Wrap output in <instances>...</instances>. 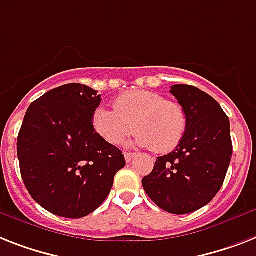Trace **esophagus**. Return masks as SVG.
Listing matches in <instances>:
<instances>
[{
  "label": "esophagus",
  "mask_w": 256,
  "mask_h": 256,
  "mask_svg": "<svg viewBox=\"0 0 256 256\" xmlns=\"http://www.w3.org/2000/svg\"><path fill=\"white\" fill-rule=\"evenodd\" d=\"M124 157H126V161L130 164V161H132L133 158L136 157V154L134 153H124Z\"/></svg>",
  "instance_id": "obj_1"
}]
</instances>
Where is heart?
Here are the masks:
<instances>
[{"mask_svg": "<svg viewBox=\"0 0 256 256\" xmlns=\"http://www.w3.org/2000/svg\"><path fill=\"white\" fill-rule=\"evenodd\" d=\"M95 133L111 145H119L136 133L133 145L168 153L178 146L187 130V115L179 103L164 100L148 90H130L114 100V110L99 106L92 111Z\"/></svg>", "mask_w": 256, "mask_h": 256, "instance_id": "obj_1", "label": "heart"}]
</instances>
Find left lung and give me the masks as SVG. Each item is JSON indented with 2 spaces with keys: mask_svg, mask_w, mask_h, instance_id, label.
I'll return each instance as SVG.
<instances>
[{
  "mask_svg": "<svg viewBox=\"0 0 256 256\" xmlns=\"http://www.w3.org/2000/svg\"><path fill=\"white\" fill-rule=\"evenodd\" d=\"M170 92L184 110L187 130L174 152L157 158L142 187L161 209L186 214L206 206L222 187L233 145L229 118L210 95L190 85L171 86Z\"/></svg>",
  "mask_w": 256,
  "mask_h": 256,
  "instance_id": "1",
  "label": "left lung"
}]
</instances>
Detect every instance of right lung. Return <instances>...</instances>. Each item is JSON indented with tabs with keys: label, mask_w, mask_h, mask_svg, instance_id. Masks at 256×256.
I'll use <instances>...</instances> for the list:
<instances>
[{
	"label": "right lung",
	"mask_w": 256,
	"mask_h": 256,
	"mask_svg": "<svg viewBox=\"0 0 256 256\" xmlns=\"http://www.w3.org/2000/svg\"><path fill=\"white\" fill-rule=\"evenodd\" d=\"M100 100L96 90L68 84L31 103L24 115L16 144L22 179L31 198L56 216L94 212L126 166L122 150L92 128Z\"/></svg>",
	"instance_id": "right-lung-1"
}]
</instances>
